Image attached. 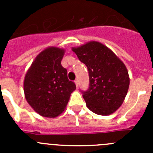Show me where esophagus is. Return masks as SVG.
Returning <instances> with one entry per match:
<instances>
[{"label": "esophagus", "instance_id": "esophagus-1", "mask_svg": "<svg viewBox=\"0 0 153 153\" xmlns=\"http://www.w3.org/2000/svg\"><path fill=\"white\" fill-rule=\"evenodd\" d=\"M74 82H75V84H76V87H77V86H78V85H79V81H78V79H75V81H74Z\"/></svg>", "mask_w": 153, "mask_h": 153}]
</instances>
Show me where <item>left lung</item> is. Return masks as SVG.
Masks as SVG:
<instances>
[{
    "instance_id": "obj_1",
    "label": "left lung",
    "mask_w": 153,
    "mask_h": 153,
    "mask_svg": "<svg viewBox=\"0 0 153 153\" xmlns=\"http://www.w3.org/2000/svg\"><path fill=\"white\" fill-rule=\"evenodd\" d=\"M79 60L87 67L88 90H80L86 106L96 114H112L118 109L128 92V71L114 53L103 44L89 42L73 48Z\"/></svg>"
}]
</instances>
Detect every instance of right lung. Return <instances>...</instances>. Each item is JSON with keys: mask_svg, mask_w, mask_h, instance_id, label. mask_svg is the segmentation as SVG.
I'll use <instances>...</instances> for the list:
<instances>
[{"mask_svg": "<svg viewBox=\"0 0 153 153\" xmlns=\"http://www.w3.org/2000/svg\"><path fill=\"white\" fill-rule=\"evenodd\" d=\"M64 50L49 47L42 51L25 76L24 90L28 103L40 115L55 117L62 113L76 90L62 67Z\"/></svg>", "mask_w": 153, "mask_h": 153, "instance_id": "obj_1", "label": "right lung"}]
</instances>
